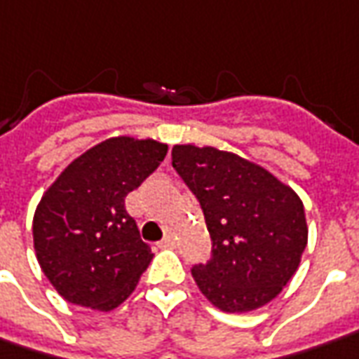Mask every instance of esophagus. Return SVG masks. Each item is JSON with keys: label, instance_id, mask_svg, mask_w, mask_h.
I'll return each instance as SVG.
<instances>
[{"label": "esophagus", "instance_id": "esophagus-1", "mask_svg": "<svg viewBox=\"0 0 359 359\" xmlns=\"http://www.w3.org/2000/svg\"><path fill=\"white\" fill-rule=\"evenodd\" d=\"M161 245H163V248H172V245H175V236H172V233H167V236L163 238V241H161Z\"/></svg>", "mask_w": 359, "mask_h": 359}]
</instances>
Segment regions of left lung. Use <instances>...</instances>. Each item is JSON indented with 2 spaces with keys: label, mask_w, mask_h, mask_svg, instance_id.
Wrapping results in <instances>:
<instances>
[{
  "label": "left lung",
  "mask_w": 359,
  "mask_h": 359,
  "mask_svg": "<svg viewBox=\"0 0 359 359\" xmlns=\"http://www.w3.org/2000/svg\"><path fill=\"white\" fill-rule=\"evenodd\" d=\"M172 167L198 198L210 231L212 259L192 267L202 294L224 313L273 301L309 241L299 194L267 169L216 147L175 145Z\"/></svg>",
  "instance_id": "obj_1"
}]
</instances>
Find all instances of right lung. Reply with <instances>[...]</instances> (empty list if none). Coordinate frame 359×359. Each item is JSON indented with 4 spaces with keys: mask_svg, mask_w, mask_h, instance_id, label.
Here are the masks:
<instances>
[{
    "mask_svg": "<svg viewBox=\"0 0 359 359\" xmlns=\"http://www.w3.org/2000/svg\"><path fill=\"white\" fill-rule=\"evenodd\" d=\"M167 151L155 139L109 137L46 189L33 218V243L41 269L65 301L108 313L135 291L153 253L126 210V196Z\"/></svg>",
    "mask_w": 359,
    "mask_h": 359,
    "instance_id": "add662e5",
    "label": "right lung"
}]
</instances>
